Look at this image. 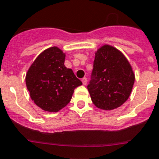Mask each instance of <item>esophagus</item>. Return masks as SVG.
I'll return each mask as SVG.
<instances>
[{
    "instance_id": "1",
    "label": "esophagus",
    "mask_w": 159,
    "mask_h": 159,
    "mask_svg": "<svg viewBox=\"0 0 159 159\" xmlns=\"http://www.w3.org/2000/svg\"><path fill=\"white\" fill-rule=\"evenodd\" d=\"M82 82H83V84L84 85L87 84V82H88L87 78H86V77H84V78L82 79Z\"/></svg>"
}]
</instances>
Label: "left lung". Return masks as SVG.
Wrapping results in <instances>:
<instances>
[{"label":"left lung","mask_w":159,"mask_h":159,"mask_svg":"<svg viewBox=\"0 0 159 159\" xmlns=\"http://www.w3.org/2000/svg\"><path fill=\"white\" fill-rule=\"evenodd\" d=\"M134 81L132 66L117 48L106 44L96 52L87 88L97 107L111 111L122 106L129 98Z\"/></svg>","instance_id":"left-lung-1"}]
</instances>
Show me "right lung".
<instances>
[{
  "label": "right lung",
  "mask_w": 159,
  "mask_h": 159,
  "mask_svg": "<svg viewBox=\"0 0 159 159\" xmlns=\"http://www.w3.org/2000/svg\"><path fill=\"white\" fill-rule=\"evenodd\" d=\"M65 53L57 47L42 52L26 75L31 100L42 110L57 112L70 102L75 88L82 85L71 69L64 65Z\"/></svg>",
  "instance_id": "1"
}]
</instances>
